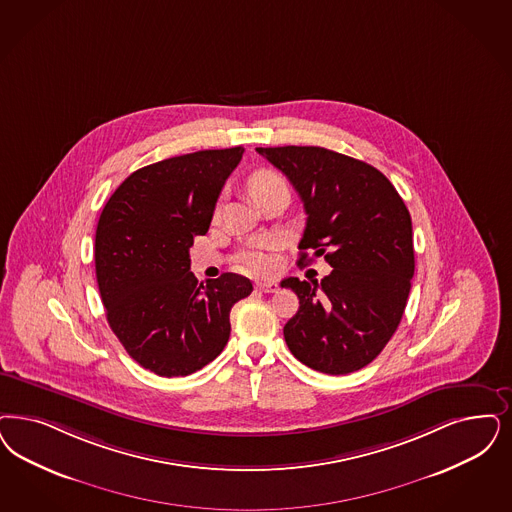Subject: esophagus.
<instances>
[{"label": "esophagus", "mask_w": 512, "mask_h": 512, "mask_svg": "<svg viewBox=\"0 0 512 512\" xmlns=\"http://www.w3.org/2000/svg\"><path fill=\"white\" fill-rule=\"evenodd\" d=\"M255 287H257L259 291H263V293H276V291H278V283L274 282H257L255 283Z\"/></svg>", "instance_id": "esophagus-1"}]
</instances>
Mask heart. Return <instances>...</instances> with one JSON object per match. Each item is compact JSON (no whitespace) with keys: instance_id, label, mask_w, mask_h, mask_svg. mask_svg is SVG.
I'll return each mask as SVG.
<instances>
[{"instance_id":"heart-1","label":"heart","mask_w":512,"mask_h":512,"mask_svg":"<svg viewBox=\"0 0 512 512\" xmlns=\"http://www.w3.org/2000/svg\"><path fill=\"white\" fill-rule=\"evenodd\" d=\"M276 187H285V181L280 174H276L272 170H259L247 179V189L255 198L270 189H276ZM274 247H276L274 240L253 242L238 253V263L251 274H270L276 270V265H278Z\"/></svg>"}]
</instances>
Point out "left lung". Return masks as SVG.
<instances>
[{"label": "left lung", "mask_w": 512, "mask_h": 512, "mask_svg": "<svg viewBox=\"0 0 512 512\" xmlns=\"http://www.w3.org/2000/svg\"><path fill=\"white\" fill-rule=\"evenodd\" d=\"M291 181L308 215L300 261L325 255L321 283L283 280L299 312L283 327L291 353L325 374L367 367L397 331L414 276L412 221L388 177L325 147H257ZM322 293H317V287Z\"/></svg>", "instance_id": "8db88e82"}]
</instances>
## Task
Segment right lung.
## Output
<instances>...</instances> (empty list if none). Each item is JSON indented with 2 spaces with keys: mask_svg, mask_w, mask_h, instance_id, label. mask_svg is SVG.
I'll return each instance as SVG.
<instances>
[{
  "mask_svg": "<svg viewBox=\"0 0 512 512\" xmlns=\"http://www.w3.org/2000/svg\"><path fill=\"white\" fill-rule=\"evenodd\" d=\"M244 147L143 166L107 200L96 229V280L107 323L128 355L159 376H187L223 352L230 308L253 291L225 272L198 282L189 249L204 236Z\"/></svg>",
  "mask_w": 512,
  "mask_h": 512,
  "instance_id": "1",
  "label": "right lung"
}]
</instances>
